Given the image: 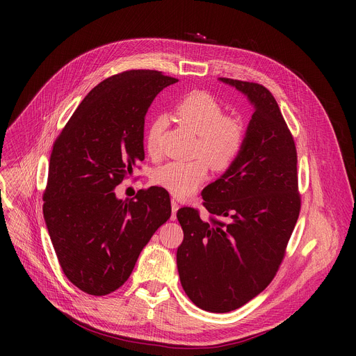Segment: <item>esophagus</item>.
Here are the masks:
<instances>
[{"label": "esophagus", "mask_w": 356, "mask_h": 356, "mask_svg": "<svg viewBox=\"0 0 356 356\" xmlns=\"http://www.w3.org/2000/svg\"><path fill=\"white\" fill-rule=\"evenodd\" d=\"M177 210H179V202H177L175 198H172V217H170L172 221L176 220V213H177Z\"/></svg>", "instance_id": "esophagus-1"}]
</instances>
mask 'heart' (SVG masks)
<instances>
[{"label": "heart", "mask_w": 356, "mask_h": 356, "mask_svg": "<svg viewBox=\"0 0 356 356\" xmlns=\"http://www.w3.org/2000/svg\"><path fill=\"white\" fill-rule=\"evenodd\" d=\"M176 115L194 135L197 142L190 162H169L152 175V183L179 198L195 193L207 179L209 165L217 172L231 169L246 143V128L239 118L225 115L218 101L204 91H193L176 106ZM165 115L152 118L145 134V147L152 158L161 154V138L166 128Z\"/></svg>", "instance_id": "obj_1"}]
</instances>
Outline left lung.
Listing matches in <instances>:
<instances>
[{
	"label": "left lung",
	"instance_id": "1",
	"mask_svg": "<svg viewBox=\"0 0 356 356\" xmlns=\"http://www.w3.org/2000/svg\"><path fill=\"white\" fill-rule=\"evenodd\" d=\"M220 80L255 107L246 143L235 165L201 191L207 221L191 207L177 211L184 232L177 248L181 286L211 313L236 310L269 286L301 209L296 143L275 97L258 83Z\"/></svg>",
	"mask_w": 356,
	"mask_h": 356
}]
</instances>
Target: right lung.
Returning a JSON list of instances; mask_svg holds the SVG:
<instances>
[{"label": "right lung", "mask_w": 356, "mask_h": 356, "mask_svg": "<svg viewBox=\"0 0 356 356\" xmlns=\"http://www.w3.org/2000/svg\"><path fill=\"white\" fill-rule=\"evenodd\" d=\"M177 79L127 70L81 101L50 154L43 217L65 276L106 296L131 276L143 246L172 214L162 187L118 200L114 188L145 159L143 125L152 101Z\"/></svg>", "instance_id": "obj_1"}]
</instances>
